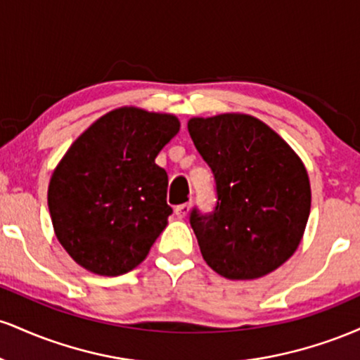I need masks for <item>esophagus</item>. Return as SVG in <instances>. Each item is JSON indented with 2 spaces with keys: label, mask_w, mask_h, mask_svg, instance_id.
<instances>
[{
  "label": "esophagus",
  "mask_w": 360,
  "mask_h": 360,
  "mask_svg": "<svg viewBox=\"0 0 360 360\" xmlns=\"http://www.w3.org/2000/svg\"><path fill=\"white\" fill-rule=\"evenodd\" d=\"M189 210H191V203H183V205H177L174 208V213L177 218H186L188 217Z\"/></svg>",
  "instance_id": "esophagus-1"
}]
</instances>
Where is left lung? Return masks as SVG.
Instances as JSON below:
<instances>
[{"mask_svg":"<svg viewBox=\"0 0 360 360\" xmlns=\"http://www.w3.org/2000/svg\"><path fill=\"white\" fill-rule=\"evenodd\" d=\"M194 147L213 171L217 205L189 217L201 255L226 279H257L295 254L309 217L308 172L283 139L250 115L191 118Z\"/></svg>","mask_w":360,"mask_h":360,"instance_id":"left-lung-1","label":"left lung"}]
</instances>
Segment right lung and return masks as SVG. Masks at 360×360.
Segmentation results:
<instances>
[{
	"mask_svg": "<svg viewBox=\"0 0 360 360\" xmlns=\"http://www.w3.org/2000/svg\"><path fill=\"white\" fill-rule=\"evenodd\" d=\"M179 131L174 115L123 106L76 139L49 184L57 240L79 266L120 276L147 257L172 208L167 172L155 164Z\"/></svg>",
	"mask_w": 360,
	"mask_h": 360,
	"instance_id": "right-lung-1",
	"label": "right lung"
}]
</instances>
